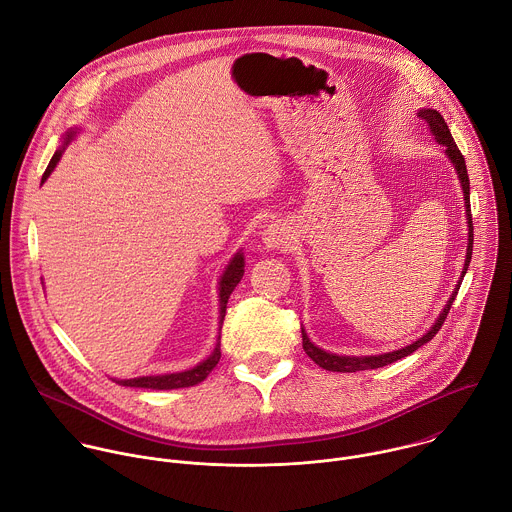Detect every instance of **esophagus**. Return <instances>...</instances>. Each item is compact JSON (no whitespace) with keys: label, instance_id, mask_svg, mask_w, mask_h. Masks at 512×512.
Wrapping results in <instances>:
<instances>
[{"label":"esophagus","instance_id":"obj_1","mask_svg":"<svg viewBox=\"0 0 512 512\" xmlns=\"http://www.w3.org/2000/svg\"><path fill=\"white\" fill-rule=\"evenodd\" d=\"M291 233L283 223H271L263 231V243L269 249H285L291 243Z\"/></svg>","mask_w":512,"mask_h":512}]
</instances>
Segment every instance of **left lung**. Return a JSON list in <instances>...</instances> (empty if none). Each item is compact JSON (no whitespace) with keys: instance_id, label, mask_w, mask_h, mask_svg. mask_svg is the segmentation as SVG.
I'll list each match as a JSON object with an SVG mask.
<instances>
[{"instance_id":"obj_1","label":"left lung","mask_w":512,"mask_h":512,"mask_svg":"<svg viewBox=\"0 0 512 512\" xmlns=\"http://www.w3.org/2000/svg\"><path fill=\"white\" fill-rule=\"evenodd\" d=\"M419 117L425 119V121L431 125V131L435 133L437 141L447 147V155H449V159L453 161V165H455V169H457V173H459L461 185H463L465 207H467V219H469V247H467V261H465V269H463L461 281H459L455 293L451 295L447 307H445L443 313L439 315L437 323L433 325V329H431L427 335H423L419 341H415L413 345H409V347H405V349H399V351H393V353L375 355V357H341V355H333V353L321 351L319 347H315V345L309 341L307 333L301 331L305 353H307L319 367H323V369H327V371H333V373H357V371H367V369H379V367L391 365V363H395V361H399V359H403V357L415 353L421 345L429 343V341L439 333V329L443 327V323H445V319H447V315H449V311H451V305H453V301H455V297H457V293H459V289H461L463 277H465V273H467V269H469V263H471V257H473V215H471V185H469L467 163H465V157H463L461 149L457 147V143H455V139H453V135H451V131H449V125L445 123L443 115H441L437 109H423V111L419 113Z\"/></svg>"}]
</instances>
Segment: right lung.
I'll list each match as a JSON object with an SVG mask.
<instances>
[{
  "mask_svg": "<svg viewBox=\"0 0 512 512\" xmlns=\"http://www.w3.org/2000/svg\"><path fill=\"white\" fill-rule=\"evenodd\" d=\"M71 135L73 133H67V137H65V143L71 139ZM61 153H63V149H57L55 151V155L51 157V161H49V165H47V169H45V173H43V181L47 179V175L53 171V167L57 165V161H59V157H61ZM245 261H243V255L241 253H237L235 257H233V261H231V265L227 267V271L223 273V277H221V289H219V303H221V325H223V319H225V311H227V301H229V295L233 293V289L237 287V283L241 281V277H243V273H245ZM221 339V337H219ZM219 359H221V345H219V341H217V347H215V351L203 361V363H199L195 369H191V371H183V373H173V375H159V377H137V379H127V381H115V383H119V385H123V387H139V389H183V387H193V385H197V383H201L211 371H213V367L219 363Z\"/></svg>",
  "mask_w": 512,
  "mask_h": 512,
  "instance_id": "right-lung-1",
  "label": "right lung"
}]
</instances>
